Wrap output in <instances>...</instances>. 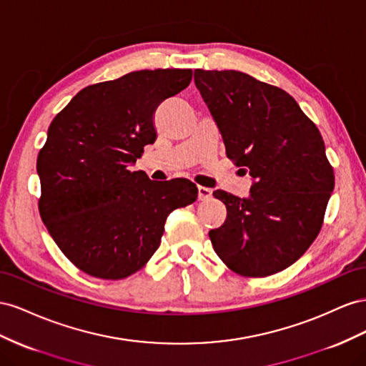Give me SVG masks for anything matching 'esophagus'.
I'll use <instances>...</instances> for the list:
<instances>
[{"instance_id": "1", "label": "esophagus", "mask_w": 366, "mask_h": 366, "mask_svg": "<svg viewBox=\"0 0 366 366\" xmlns=\"http://www.w3.org/2000/svg\"><path fill=\"white\" fill-rule=\"evenodd\" d=\"M213 190L212 189H207V187H197V199L199 201H205L208 197L212 196Z\"/></svg>"}]
</instances>
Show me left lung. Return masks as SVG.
<instances>
[{
	"label": "left lung",
	"instance_id": "obj_1",
	"mask_svg": "<svg viewBox=\"0 0 366 366\" xmlns=\"http://www.w3.org/2000/svg\"><path fill=\"white\" fill-rule=\"evenodd\" d=\"M225 152L253 177L248 197L213 192L227 207L210 229L222 262L248 277L285 269L317 237L334 189L325 144L285 90L237 70H194Z\"/></svg>",
	"mask_w": 366,
	"mask_h": 366
}]
</instances>
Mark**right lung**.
<instances>
[{
  "mask_svg": "<svg viewBox=\"0 0 366 366\" xmlns=\"http://www.w3.org/2000/svg\"><path fill=\"white\" fill-rule=\"evenodd\" d=\"M190 69L127 73L82 89L51 121L36 170L39 213L84 273L124 279L158 249L176 208L196 201L189 179L153 182L129 167L156 139L154 112L189 87Z\"/></svg>",
  "mask_w": 366,
  "mask_h": 366,
  "instance_id": "1",
  "label": "right lung"
}]
</instances>
